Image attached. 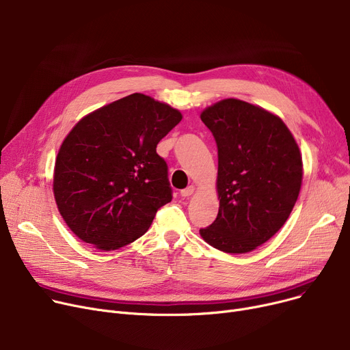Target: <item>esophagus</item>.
<instances>
[{"label": "esophagus", "mask_w": 350, "mask_h": 350, "mask_svg": "<svg viewBox=\"0 0 350 350\" xmlns=\"http://www.w3.org/2000/svg\"><path fill=\"white\" fill-rule=\"evenodd\" d=\"M193 193H194V187H193V186H189V187H186L185 190L180 191L181 197H190Z\"/></svg>", "instance_id": "1"}]
</instances>
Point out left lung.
<instances>
[{
    "label": "left lung",
    "mask_w": 350,
    "mask_h": 350,
    "mask_svg": "<svg viewBox=\"0 0 350 350\" xmlns=\"http://www.w3.org/2000/svg\"><path fill=\"white\" fill-rule=\"evenodd\" d=\"M200 118L217 143L219 200L214 223L200 234L219 251L250 252L285 224L297 203L299 147L278 116L240 99L219 100Z\"/></svg>",
    "instance_id": "left-lung-1"
}]
</instances>
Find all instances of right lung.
<instances>
[{
  "label": "right lung",
  "mask_w": 350,
  "mask_h": 350,
  "mask_svg": "<svg viewBox=\"0 0 350 350\" xmlns=\"http://www.w3.org/2000/svg\"><path fill=\"white\" fill-rule=\"evenodd\" d=\"M172 106L132 94L89 113L55 161L53 194L66 226L112 251L133 243L173 198L157 143L181 120Z\"/></svg>",
  "instance_id": "1"
}]
</instances>
